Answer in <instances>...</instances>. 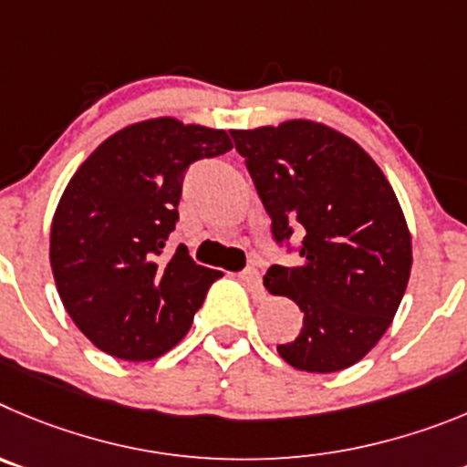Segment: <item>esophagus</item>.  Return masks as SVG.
<instances>
[{
  "label": "esophagus",
  "instance_id": "esophagus-1",
  "mask_svg": "<svg viewBox=\"0 0 467 467\" xmlns=\"http://www.w3.org/2000/svg\"><path fill=\"white\" fill-rule=\"evenodd\" d=\"M239 279L244 281V285H246L255 297L263 296V281H260V272L255 270V267H246V270L239 275Z\"/></svg>",
  "mask_w": 467,
  "mask_h": 467
}]
</instances>
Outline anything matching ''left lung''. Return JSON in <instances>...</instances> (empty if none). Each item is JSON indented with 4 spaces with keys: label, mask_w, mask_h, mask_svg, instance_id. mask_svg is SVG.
I'll use <instances>...</instances> for the list:
<instances>
[{
    "label": "left lung",
    "mask_w": 467,
    "mask_h": 467,
    "mask_svg": "<svg viewBox=\"0 0 467 467\" xmlns=\"http://www.w3.org/2000/svg\"><path fill=\"white\" fill-rule=\"evenodd\" d=\"M272 239L300 265H272L265 288L291 297L302 330L279 344L281 358L305 372L358 363L396 317L411 270V239L398 197L377 162L337 130L312 120L233 130Z\"/></svg>",
    "instance_id": "obj_1"
}]
</instances>
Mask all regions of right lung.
Instances as JSON below:
<instances>
[{
	"label": "right lung",
	"instance_id": "right-lung-1",
	"mask_svg": "<svg viewBox=\"0 0 467 467\" xmlns=\"http://www.w3.org/2000/svg\"><path fill=\"white\" fill-rule=\"evenodd\" d=\"M233 149L225 130L174 119L111 134L71 176L50 225V267L71 321L104 354L153 360L183 339L223 272L165 254L188 167Z\"/></svg>",
	"mask_w": 467,
	"mask_h": 467
}]
</instances>
